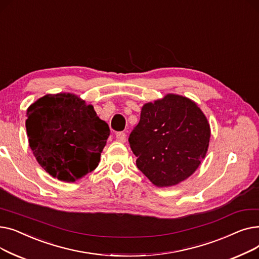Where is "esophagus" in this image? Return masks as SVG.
Masks as SVG:
<instances>
[{
	"instance_id": "esophagus-1",
	"label": "esophagus",
	"mask_w": 259,
	"mask_h": 259,
	"mask_svg": "<svg viewBox=\"0 0 259 259\" xmlns=\"http://www.w3.org/2000/svg\"><path fill=\"white\" fill-rule=\"evenodd\" d=\"M115 138H116V141L119 143H125L127 141L125 132H117L115 134Z\"/></svg>"
}]
</instances>
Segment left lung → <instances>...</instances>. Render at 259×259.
Returning <instances> with one entry per match:
<instances>
[{
    "instance_id": "obj_1",
    "label": "left lung",
    "mask_w": 259,
    "mask_h": 259,
    "mask_svg": "<svg viewBox=\"0 0 259 259\" xmlns=\"http://www.w3.org/2000/svg\"><path fill=\"white\" fill-rule=\"evenodd\" d=\"M210 141V126L197 105L168 94L144 105L129 137L138 168L157 187L179 184L198 168Z\"/></svg>"
}]
</instances>
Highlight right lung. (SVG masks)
Instances as JSON below:
<instances>
[{
    "mask_svg": "<svg viewBox=\"0 0 259 259\" xmlns=\"http://www.w3.org/2000/svg\"><path fill=\"white\" fill-rule=\"evenodd\" d=\"M29 146L53 178L73 183L99 166L110 135L93 106L70 93L45 95L27 110Z\"/></svg>",
    "mask_w": 259,
    "mask_h": 259,
    "instance_id": "1",
    "label": "right lung"
}]
</instances>
